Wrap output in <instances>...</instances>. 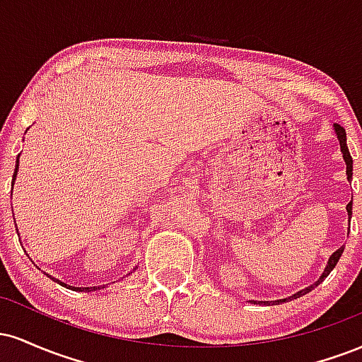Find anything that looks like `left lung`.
Segmentation results:
<instances>
[{"label":"left lung","instance_id":"obj_1","mask_svg":"<svg viewBox=\"0 0 362 362\" xmlns=\"http://www.w3.org/2000/svg\"><path fill=\"white\" fill-rule=\"evenodd\" d=\"M335 132H337V138H339V141H340V149H342V155H344V160H346V165H347V178H352V156H351V153H349V149H347V138H346V129H344L342 126H340V124H335ZM347 213H349V216L352 214V202H349L347 204ZM342 252H344V247L342 248H339L337 252H334L332 253V257L330 259H328V264H327V267H325V271H323V274H322V277H320V279L315 282V284H311V286H308V288L306 289H301L300 293H296V294H293V296L291 298H288V300H296V298H300V296H303V294H306V293H310L311 289L315 288V286H318L320 282H322L323 279H325V277L328 276V274L332 272V269L335 267V265H337V262H339V259H340V255H342ZM282 301H286V300H279L277 303H282Z\"/></svg>","mask_w":362,"mask_h":362}]
</instances>
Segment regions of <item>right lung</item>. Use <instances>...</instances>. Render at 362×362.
<instances>
[{
  "instance_id": "obj_1",
  "label": "right lung",
  "mask_w": 362,
  "mask_h": 362,
  "mask_svg": "<svg viewBox=\"0 0 362 362\" xmlns=\"http://www.w3.org/2000/svg\"><path fill=\"white\" fill-rule=\"evenodd\" d=\"M20 158V156H18ZM16 170H18V160H16V168H15V173H13V182H15V177H16ZM59 282V281H57ZM59 284H62V286H66L64 282H59ZM69 288L73 289V286H69ZM76 291H85V293H90V291H95V289H100V288H74Z\"/></svg>"
}]
</instances>
